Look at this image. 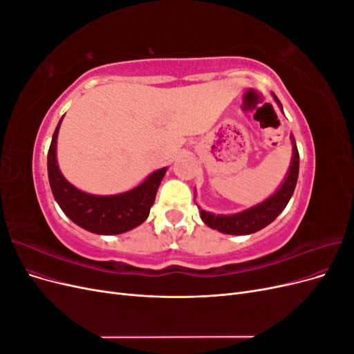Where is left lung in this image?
Here are the masks:
<instances>
[{"instance_id": "obj_1", "label": "left lung", "mask_w": 354, "mask_h": 354, "mask_svg": "<svg viewBox=\"0 0 354 354\" xmlns=\"http://www.w3.org/2000/svg\"><path fill=\"white\" fill-rule=\"evenodd\" d=\"M272 94L277 106L282 109L279 99L276 97L274 93ZM291 140H292L291 165H289V171L283 180V183L281 185L279 189L276 190V194H273L270 198H267L264 202L259 203V205L238 214H230V216H216V214H211L205 209H199L202 221L211 229L218 230L226 234H251L264 229L266 226H269V224L285 209L297 186L299 155H298V149L295 146V140L292 136H291Z\"/></svg>"}]
</instances>
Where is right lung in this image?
I'll list each match as a JSON object with an SVG mask.
<instances>
[{"label":"right lung","instance_id":"add662e5","mask_svg":"<svg viewBox=\"0 0 354 354\" xmlns=\"http://www.w3.org/2000/svg\"><path fill=\"white\" fill-rule=\"evenodd\" d=\"M62 120L59 121L47 156L48 181L53 196L66 216L80 227L97 234H120L131 230L149 217L158 187L167 168L156 169L142 185L125 194L97 196L72 186L57 165L56 143Z\"/></svg>","mask_w":354,"mask_h":354}]
</instances>
